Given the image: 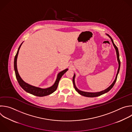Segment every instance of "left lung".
<instances>
[{
    "instance_id": "8db88e82",
    "label": "left lung",
    "mask_w": 132,
    "mask_h": 132,
    "mask_svg": "<svg viewBox=\"0 0 132 132\" xmlns=\"http://www.w3.org/2000/svg\"><path fill=\"white\" fill-rule=\"evenodd\" d=\"M107 35L110 38L112 42V44L113 45L116 49V53H117V60H118V63H119V67H118V71H117V75H116V78L114 80V81L113 82V83L108 87V88H107L106 89H105V90H103L102 91H101V92H94V93H92V92H84V91H80L79 90L77 87H76V84H75V74H74L73 75V78H72V82H73V86H74V87L75 89L76 90V91L77 92H78V93L82 95V96H86V97H97V96H99L101 95H103L107 92H108V91H109L112 88V87L113 86V85H114L116 82V80H117V76H118V75L119 73V70H120V59H119V51H118V48L117 47V46L115 45V44L113 42V41L112 40V39L111 38V37L108 34H107Z\"/></svg>"
}]
</instances>
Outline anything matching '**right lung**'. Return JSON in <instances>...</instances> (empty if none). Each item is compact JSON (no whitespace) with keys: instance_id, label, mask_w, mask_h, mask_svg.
I'll use <instances>...</instances> for the list:
<instances>
[{"instance_id":"obj_1","label":"right lung","mask_w":132,"mask_h":132,"mask_svg":"<svg viewBox=\"0 0 132 132\" xmlns=\"http://www.w3.org/2000/svg\"><path fill=\"white\" fill-rule=\"evenodd\" d=\"M22 43H23V42L21 44V45L20 46V47L18 49V52L15 56L14 61V68L16 78L19 82V84H20V85L21 86L22 88L24 90H25L26 92H27V93H29L31 94H32L34 95L37 96H39V97L45 96H47V95H50V94L53 93L57 89V87L59 82L60 81V79L61 78L62 76L68 70V69H66L61 71L60 72H59V74L57 75L56 80L55 83H54V84L52 86H51V87H48V88H46V89L40 88V87H36V86L31 85L26 83L22 79V78L20 76L18 71L17 65H16V61H17L18 55L19 54V51L21 47V45H22Z\"/></svg>"}]
</instances>
